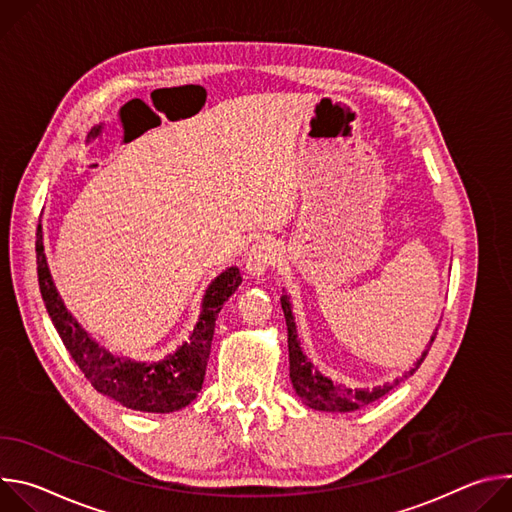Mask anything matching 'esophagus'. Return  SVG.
<instances>
[{
    "mask_svg": "<svg viewBox=\"0 0 512 512\" xmlns=\"http://www.w3.org/2000/svg\"><path fill=\"white\" fill-rule=\"evenodd\" d=\"M275 247L269 241H259L257 245L251 247L249 255H247V273L251 277H263V273L275 263Z\"/></svg>",
    "mask_w": 512,
    "mask_h": 512,
    "instance_id": "esophagus-1",
    "label": "esophagus"
}]
</instances>
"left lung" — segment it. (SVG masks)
Returning a JSON list of instances; mask_svg holds the SVG:
<instances>
[{"instance_id": "1", "label": "left lung", "mask_w": 512, "mask_h": 512, "mask_svg": "<svg viewBox=\"0 0 512 512\" xmlns=\"http://www.w3.org/2000/svg\"><path fill=\"white\" fill-rule=\"evenodd\" d=\"M281 308H283V316H285V324H287V348H289V379L291 385H294L298 397L312 409L318 411H338V413H348V411H356L364 405H369L377 399H381L383 395H387L393 387H397L403 379L411 377L419 367L421 362L425 360L429 346L435 340V334L431 336L427 350H423V354L419 356V360L413 364V369H409L401 379H395L393 383L387 385H379L373 389H348L342 385L332 383L328 377H324L320 371L314 369V364L304 356L302 348H300V340L296 334V322L294 316H291V306L287 296H281Z\"/></svg>"}]
</instances>
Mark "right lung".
<instances>
[{"label": "right lung", "instance_id": "obj_1", "mask_svg": "<svg viewBox=\"0 0 512 512\" xmlns=\"http://www.w3.org/2000/svg\"><path fill=\"white\" fill-rule=\"evenodd\" d=\"M36 265L46 312L68 354L99 393L129 409L148 413H172L196 399L206 373L216 316L243 281L237 267L218 275L206 289L202 314L188 342L158 362H133L109 354L66 312L46 265L40 225L36 231Z\"/></svg>", "mask_w": 512, "mask_h": 512}]
</instances>
